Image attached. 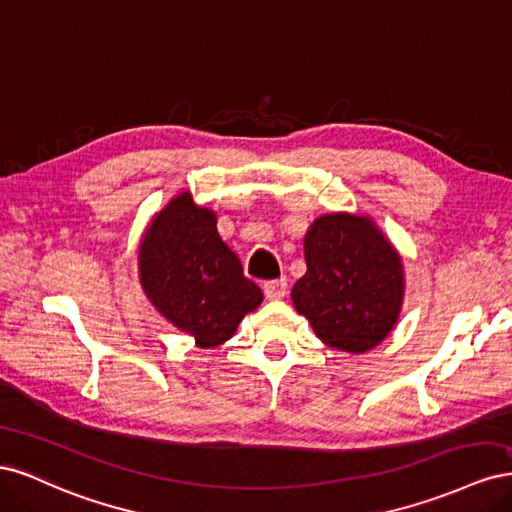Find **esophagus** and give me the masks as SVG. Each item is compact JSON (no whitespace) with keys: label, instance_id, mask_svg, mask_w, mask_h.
Masks as SVG:
<instances>
[{"label":"esophagus","instance_id":"1","mask_svg":"<svg viewBox=\"0 0 512 512\" xmlns=\"http://www.w3.org/2000/svg\"><path fill=\"white\" fill-rule=\"evenodd\" d=\"M286 292H288V284H286L284 277H282V280H271V282L265 284V297H267L269 301L284 299Z\"/></svg>","mask_w":512,"mask_h":512}]
</instances>
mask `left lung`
I'll return each instance as SVG.
<instances>
[{
    "label": "left lung",
    "instance_id": "1",
    "mask_svg": "<svg viewBox=\"0 0 512 512\" xmlns=\"http://www.w3.org/2000/svg\"><path fill=\"white\" fill-rule=\"evenodd\" d=\"M307 271L292 286L294 309L322 344L363 354L395 329L406 294L404 262L369 215L324 213L303 237Z\"/></svg>",
    "mask_w": 512,
    "mask_h": 512
}]
</instances>
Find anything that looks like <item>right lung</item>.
I'll use <instances>...</instances> for the list:
<instances>
[{
    "label": "right lung",
    "instance_id": "right-lung-1",
    "mask_svg": "<svg viewBox=\"0 0 512 512\" xmlns=\"http://www.w3.org/2000/svg\"><path fill=\"white\" fill-rule=\"evenodd\" d=\"M138 282L149 303L205 350L228 342L262 303V290L222 241L218 215L188 190L149 220L138 243Z\"/></svg>",
    "mask_w": 512,
    "mask_h": 512
}]
</instances>
